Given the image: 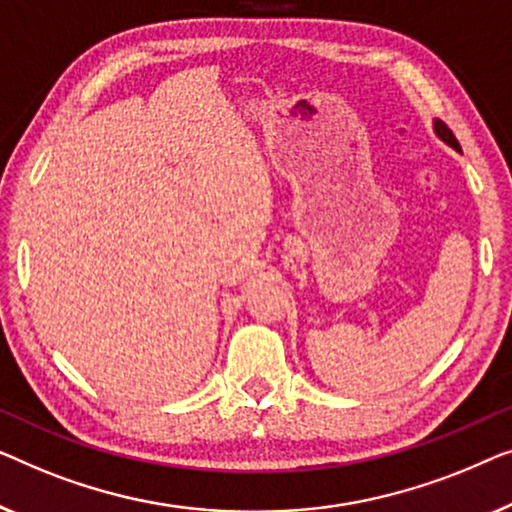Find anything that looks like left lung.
Returning a JSON list of instances; mask_svg holds the SVG:
<instances>
[{
	"mask_svg": "<svg viewBox=\"0 0 512 512\" xmlns=\"http://www.w3.org/2000/svg\"><path fill=\"white\" fill-rule=\"evenodd\" d=\"M434 132H436L438 139L445 141L450 148H455V150H459V153H462V148H459V141L455 139V134L450 132V127L445 125L443 120H434Z\"/></svg>",
	"mask_w": 512,
	"mask_h": 512,
	"instance_id": "obj_1",
	"label": "left lung"
}]
</instances>
